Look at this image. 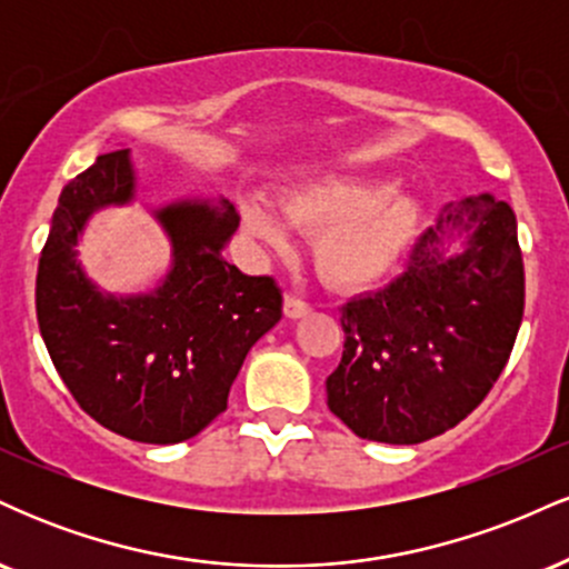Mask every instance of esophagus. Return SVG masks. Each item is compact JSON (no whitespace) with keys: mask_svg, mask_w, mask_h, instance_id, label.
I'll return each mask as SVG.
<instances>
[{"mask_svg":"<svg viewBox=\"0 0 569 569\" xmlns=\"http://www.w3.org/2000/svg\"><path fill=\"white\" fill-rule=\"evenodd\" d=\"M283 310L289 318H305L312 307H310V302H305L302 297H297V293H286Z\"/></svg>","mask_w":569,"mask_h":569,"instance_id":"34e87169","label":"esophagus"}]
</instances>
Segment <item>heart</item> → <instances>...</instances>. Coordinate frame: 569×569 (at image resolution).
<instances>
[{
	"instance_id": "obj_1",
	"label": "heart",
	"mask_w": 569,
	"mask_h": 569,
	"mask_svg": "<svg viewBox=\"0 0 569 569\" xmlns=\"http://www.w3.org/2000/svg\"><path fill=\"white\" fill-rule=\"evenodd\" d=\"M280 211L293 230L318 234L316 262L342 289H361L388 276L407 253L420 221L415 198L350 176H326L293 189ZM243 221L262 243L286 246L283 227L257 202H246Z\"/></svg>"
}]
</instances>
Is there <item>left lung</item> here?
<instances>
[{"label": "left lung", "instance_id": "left-lung-1", "mask_svg": "<svg viewBox=\"0 0 569 569\" xmlns=\"http://www.w3.org/2000/svg\"><path fill=\"white\" fill-rule=\"evenodd\" d=\"M469 246L446 257L448 238ZM525 316L513 208L492 194L447 202L393 283L342 307L345 350L326 403L352 433L420 443L455 428L506 369Z\"/></svg>", "mask_w": 569, "mask_h": 569}]
</instances>
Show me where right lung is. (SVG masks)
<instances>
[{
  "label": "right lung",
  "mask_w": 569,
  "mask_h": 569,
  "mask_svg": "<svg viewBox=\"0 0 569 569\" xmlns=\"http://www.w3.org/2000/svg\"><path fill=\"white\" fill-rule=\"evenodd\" d=\"M133 198L128 149L101 154L63 187L37 270V321L53 367L82 411L143 443L198 436L227 409L246 352L283 316L272 276L221 257L234 208L179 202L158 211L173 270L149 297H103L74 259L96 208Z\"/></svg>",
  "instance_id": "right-lung-1"
}]
</instances>
